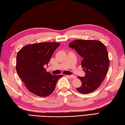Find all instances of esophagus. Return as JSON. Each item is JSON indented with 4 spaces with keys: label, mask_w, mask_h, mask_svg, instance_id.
I'll use <instances>...</instances> for the list:
<instances>
[{
    "label": "esophagus",
    "mask_w": 125,
    "mask_h": 125,
    "mask_svg": "<svg viewBox=\"0 0 125 125\" xmlns=\"http://www.w3.org/2000/svg\"><path fill=\"white\" fill-rule=\"evenodd\" d=\"M67 77H69L71 79H75L76 78L75 76L74 75H67Z\"/></svg>",
    "instance_id": "34e87169"
}]
</instances>
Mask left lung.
<instances>
[{
  "label": "left lung",
  "mask_w": 125,
  "mask_h": 125,
  "mask_svg": "<svg viewBox=\"0 0 125 125\" xmlns=\"http://www.w3.org/2000/svg\"><path fill=\"white\" fill-rule=\"evenodd\" d=\"M69 47L74 49L81 57L85 77H78L82 85L77 90L83 94L93 92L100 85L107 73L109 60L107 50L98 40H76Z\"/></svg>",
  "instance_id": "1"
}]
</instances>
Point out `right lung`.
Segmentation results:
<instances>
[{"mask_svg":"<svg viewBox=\"0 0 125 125\" xmlns=\"http://www.w3.org/2000/svg\"><path fill=\"white\" fill-rule=\"evenodd\" d=\"M57 42H40L25 46L17 55L16 70L27 89L41 97L50 95L62 75H52L44 67L48 65Z\"/></svg>","mask_w":125,"mask_h":125,"instance_id":"add662e5","label":"right lung"}]
</instances>
